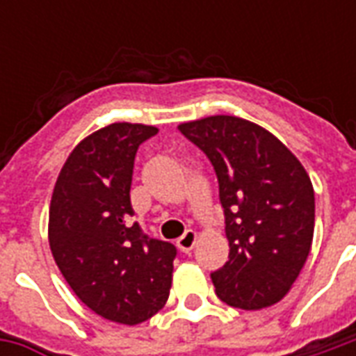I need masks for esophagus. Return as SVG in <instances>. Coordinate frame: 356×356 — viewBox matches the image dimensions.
I'll return each mask as SVG.
<instances>
[{
  "instance_id": "esophagus-1",
  "label": "esophagus",
  "mask_w": 356,
  "mask_h": 356,
  "mask_svg": "<svg viewBox=\"0 0 356 356\" xmlns=\"http://www.w3.org/2000/svg\"><path fill=\"white\" fill-rule=\"evenodd\" d=\"M196 238H198V234L194 231H186L181 238L177 240V248L181 250V252H185V254H188L191 250L194 248V244H196Z\"/></svg>"
}]
</instances>
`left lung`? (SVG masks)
I'll list each match as a JSON object with an SVG mask.
<instances>
[{
    "mask_svg": "<svg viewBox=\"0 0 356 356\" xmlns=\"http://www.w3.org/2000/svg\"><path fill=\"white\" fill-rule=\"evenodd\" d=\"M177 127L204 150L219 181L231 252L211 275L216 293L244 311L275 305L313 244L314 191L305 168L282 140L244 118L217 114Z\"/></svg>",
    "mask_w": 356,
    "mask_h": 356,
    "instance_id": "1",
    "label": "left lung"
}]
</instances>
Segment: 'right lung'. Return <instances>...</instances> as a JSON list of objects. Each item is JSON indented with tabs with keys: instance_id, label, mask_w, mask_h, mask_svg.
I'll return each instance as SVG.
<instances>
[{
	"instance_id": "add662e5",
	"label": "right lung",
	"mask_w": 356,
	"mask_h": 356,
	"mask_svg": "<svg viewBox=\"0 0 356 356\" xmlns=\"http://www.w3.org/2000/svg\"><path fill=\"white\" fill-rule=\"evenodd\" d=\"M158 127L116 122L81 139L66 158L49 206V246L74 293L106 321L135 326L170 298V242L131 223L133 162Z\"/></svg>"
}]
</instances>
